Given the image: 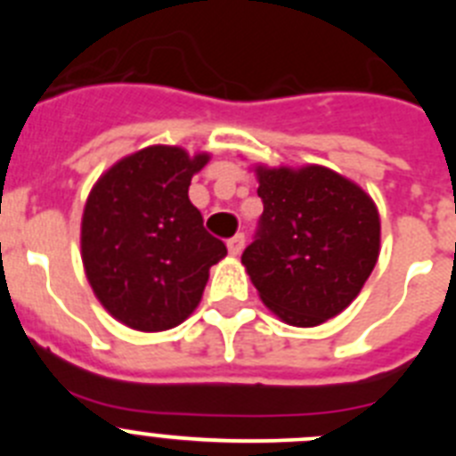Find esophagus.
I'll return each instance as SVG.
<instances>
[{
	"instance_id": "obj_1",
	"label": "esophagus",
	"mask_w": 456,
	"mask_h": 456,
	"mask_svg": "<svg viewBox=\"0 0 456 456\" xmlns=\"http://www.w3.org/2000/svg\"><path fill=\"white\" fill-rule=\"evenodd\" d=\"M244 241H247L244 232H237L235 237L228 240V251H231V256H240V253L244 251Z\"/></svg>"
}]
</instances>
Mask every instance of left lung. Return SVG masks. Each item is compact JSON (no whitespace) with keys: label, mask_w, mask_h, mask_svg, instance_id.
Returning a JSON list of instances; mask_svg holds the SVG:
<instances>
[{"label":"left lung","mask_w":456,"mask_h":456,"mask_svg":"<svg viewBox=\"0 0 456 456\" xmlns=\"http://www.w3.org/2000/svg\"><path fill=\"white\" fill-rule=\"evenodd\" d=\"M256 173L265 209L241 265L283 322L331 320L356 299L377 265V205L356 183L315 164Z\"/></svg>","instance_id":"left-lung-1"}]
</instances>
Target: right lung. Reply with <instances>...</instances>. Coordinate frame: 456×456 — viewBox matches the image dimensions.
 Returning a JSON list of instances; mask_svg holds the SVG:
<instances>
[{"label": "right lung", "instance_id": "right-lung-1", "mask_svg": "<svg viewBox=\"0 0 456 456\" xmlns=\"http://www.w3.org/2000/svg\"><path fill=\"white\" fill-rule=\"evenodd\" d=\"M208 152L151 146L123 157L91 189L82 216V260L100 304L136 331H167L203 297L225 244L189 200Z\"/></svg>", "mask_w": 456, "mask_h": 456}]
</instances>
